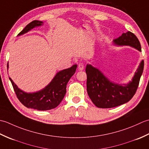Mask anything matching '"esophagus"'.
<instances>
[{"label": "esophagus", "mask_w": 149, "mask_h": 149, "mask_svg": "<svg viewBox=\"0 0 149 149\" xmlns=\"http://www.w3.org/2000/svg\"><path fill=\"white\" fill-rule=\"evenodd\" d=\"M78 69L79 70H83L84 69V65L83 63H79V64L78 65Z\"/></svg>", "instance_id": "obj_1"}]
</instances>
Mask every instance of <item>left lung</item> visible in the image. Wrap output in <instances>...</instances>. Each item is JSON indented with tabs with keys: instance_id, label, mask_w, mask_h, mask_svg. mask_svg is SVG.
<instances>
[{
	"instance_id": "1",
	"label": "left lung",
	"mask_w": 149,
	"mask_h": 149,
	"mask_svg": "<svg viewBox=\"0 0 149 149\" xmlns=\"http://www.w3.org/2000/svg\"><path fill=\"white\" fill-rule=\"evenodd\" d=\"M113 42L115 45L130 46L141 51L138 38L130 31L123 33L118 38L113 40ZM143 67L144 61L142 60L131 81L122 84L111 81L99 69L88 64L86 73L88 96L99 108H111L129 102L137 90Z\"/></svg>"
}]
</instances>
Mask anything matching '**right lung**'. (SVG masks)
<instances>
[{
	"label": "right lung",
	"instance_id": "right-lung-1",
	"mask_svg": "<svg viewBox=\"0 0 149 149\" xmlns=\"http://www.w3.org/2000/svg\"><path fill=\"white\" fill-rule=\"evenodd\" d=\"M43 24L42 21L39 20L31 22L18 36L27 33L34 27L42 26ZM77 66V65H74L70 68L58 72L47 86L33 93H27L22 91L18 88L10 77L9 78L17 98L24 106L28 108L38 111H47L55 108L61 103L66 92V84L70 79L75 74ZM7 67L8 70V63Z\"/></svg>",
	"mask_w": 149,
	"mask_h": 149
}]
</instances>
